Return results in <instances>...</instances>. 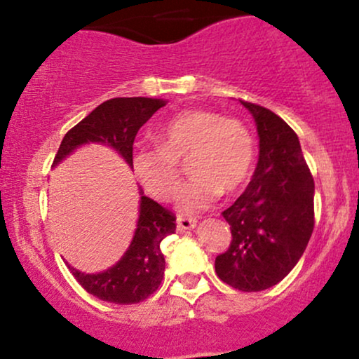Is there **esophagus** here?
Masks as SVG:
<instances>
[{"label": "esophagus", "instance_id": "34e87169", "mask_svg": "<svg viewBox=\"0 0 359 359\" xmlns=\"http://www.w3.org/2000/svg\"><path fill=\"white\" fill-rule=\"evenodd\" d=\"M196 226H197V221L192 219V217H182V216L177 217V229H179L180 233H185V231H189V229H194Z\"/></svg>", "mask_w": 359, "mask_h": 359}]
</instances>
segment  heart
Wrapping results in <instances>:
<instances>
[{
  "instance_id": "obj_1",
  "label": "heart",
  "mask_w": 359,
  "mask_h": 359,
  "mask_svg": "<svg viewBox=\"0 0 359 359\" xmlns=\"http://www.w3.org/2000/svg\"><path fill=\"white\" fill-rule=\"evenodd\" d=\"M189 158L192 179L180 189L177 208L196 214L211 208L221 192L233 194L248 182L255 147L241 121L205 109L177 114L160 130L158 147L138 148L133 170L145 191L170 201L180 182V160Z\"/></svg>"
}]
</instances>
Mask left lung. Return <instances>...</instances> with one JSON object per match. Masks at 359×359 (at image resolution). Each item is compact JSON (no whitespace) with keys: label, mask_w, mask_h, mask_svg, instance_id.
I'll list each match as a JSON object with an SVG mask.
<instances>
[{"label":"left lung","mask_w":359,"mask_h":359,"mask_svg":"<svg viewBox=\"0 0 359 359\" xmlns=\"http://www.w3.org/2000/svg\"><path fill=\"white\" fill-rule=\"evenodd\" d=\"M240 102L257 125L259 155L246 191L222 212L233 240L214 265L228 285L259 292L285 278L306 251L314 229V179L295 131L270 109Z\"/></svg>","instance_id":"left-lung-1"}]
</instances>
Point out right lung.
<instances>
[{
  "label": "right lung",
  "instance_id": "obj_1",
  "mask_svg": "<svg viewBox=\"0 0 359 359\" xmlns=\"http://www.w3.org/2000/svg\"><path fill=\"white\" fill-rule=\"evenodd\" d=\"M165 100L155 97H114L97 106L93 113L65 133L53 167L67 158L77 148L100 143L113 148L133 168V142L138 130ZM140 209L133 240L118 263L100 273H84L67 265L77 282L90 295L104 302L138 304L158 288L165 271V257L160 243L175 233V216L140 191Z\"/></svg>",
  "mask_w": 359,
  "mask_h": 359
}]
</instances>
